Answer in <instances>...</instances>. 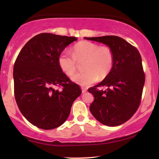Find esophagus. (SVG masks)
Wrapping results in <instances>:
<instances>
[{"instance_id": "esophagus-1", "label": "esophagus", "mask_w": 159, "mask_h": 159, "mask_svg": "<svg viewBox=\"0 0 159 159\" xmlns=\"http://www.w3.org/2000/svg\"><path fill=\"white\" fill-rule=\"evenodd\" d=\"M87 92V89L84 88H82V93H85Z\"/></svg>"}]
</instances>
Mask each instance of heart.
Returning <instances> with one entry per match:
<instances>
[{"instance_id": "b5f03b06", "label": "heart", "mask_w": 159, "mask_h": 159, "mask_svg": "<svg viewBox=\"0 0 159 159\" xmlns=\"http://www.w3.org/2000/svg\"><path fill=\"white\" fill-rule=\"evenodd\" d=\"M85 60L83 69L85 71L76 74L71 77L73 82L82 86L90 85L104 78L111 71L114 55L108 47L100 46L96 43L82 41L73 48L72 55L64 51L58 58L60 69L67 76L74 75L77 68V61Z\"/></svg>"}]
</instances>
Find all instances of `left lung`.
Wrapping results in <instances>:
<instances>
[{
	"label": "left lung",
	"mask_w": 159,
	"mask_h": 159,
	"mask_svg": "<svg viewBox=\"0 0 159 159\" xmlns=\"http://www.w3.org/2000/svg\"><path fill=\"white\" fill-rule=\"evenodd\" d=\"M85 40L103 43L114 55L111 71L98 84L88 89L94 96L90 111L99 122L116 127L126 122L140 106L145 74L138 50L123 38L117 36L84 38ZM105 86L106 91H98Z\"/></svg>",
	"instance_id": "left-lung-1"
}]
</instances>
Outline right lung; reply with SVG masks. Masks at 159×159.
Listing matches in <instances>:
<instances>
[{
    "label": "right lung",
    "mask_w": 159,
    "mask_h": 159,
    "mask_svg": "<svg viewBox=\"0 0 159 159\" xmlns=\"http://www.w3.org/2000/svg\"><path fill=\"white\" fill-rule=\"evenodd\" d=\"M75 37L37 34L21 50L14 66V95L20 111L43 129L59 127L68 118L73 102L81 95L79 85L61 71L58 58ZM62 87L61 91L54 89Z\"/></svg>",
    "instance_id": "add662e5"
}]
</instances>
